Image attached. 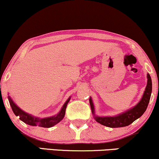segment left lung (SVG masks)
I'll return each instance as SVG.
<instances>
[{"label":"left lung","mask_w":159,"mask_h":159,"mask_svg":"<svg viewBox=\"0 0 159 159\" xmlns=\"http://www.w3.org/2000/svg\"><path fill=\"white\" fill-rule=\"evenodd\" d=\"M152 93V80L149 74H147V84L143 96L140 101L134 107L129 109L125 112L120 114L114 116H98L95 115L94 105L93 100L90 98V104L92 113L94 115V119L96 122L102 125L110 128L125 127L130 125L134 120L140 117L147 110L148 104L150 99Z\"/></svg>","instance_id":"left-lung-1"}]
</instances>
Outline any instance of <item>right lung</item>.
I'll return each instance as SVG.
<instances>
[{
	"mask_svg": "<svg viewBox=\"0 0 159 159\" xmlns=\"http://www.w3.org/2000/svg\"><path fill=\"white\" fill-rule=\"evenodd\" d=\"M9 102H10V105L13 113L15 114L16 116H19V119L23 121L24 123L26 124H28L30 125H33V126H40V127H44V128H50L54 126V125L57 124L59 122H61L62 120L63 119L65 116L66 113V108L67 104L69 103V100H70V97L66 100L63 106L62 107L61 111L58 113L55 116H50V117L47 118H38L36 116H32V115L27 114V113L25 112V111L20 109L17 105L14 103L12 101V98L10 96H8Z\"/></svg>",
	"mask_w": 159,
	"mask_h": 159,
	"instance_id": "add662e5",
	"label": "right lung"
}]
</instances>
